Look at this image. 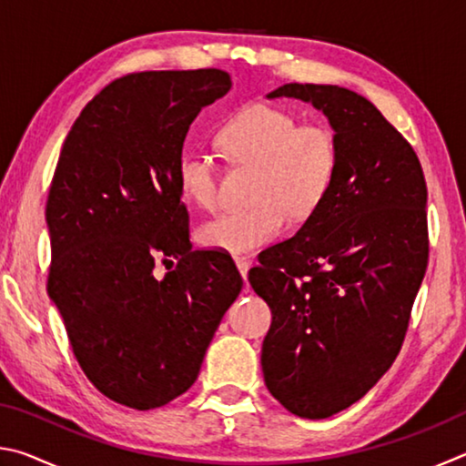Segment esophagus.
Listing matches in <instances>:
<instances>
[{
	"instance_id": "34e87169",
	"label": "esophagus",
	"mask_w": 466,
	"mask_h": 466,
	"mask_svg": "<svg viewBox=\"0 0 466 466\" xmlns=\"http://www.w3.org/2000/svg\"><path fill=\"white\" fill-rule=\"evenodd\" d=\"M234 261H236V267H238V271H240V275H242V279L247 281V278H248V269H250V261L247 257H234Z\"/></svg>"
}]
</instances>
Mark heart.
<instances>
[{
  "label": "heart",
  "instance_id": "b5f03b06",
  "mask_svg": "<svg viewBox=\"0 0 466 466\" xmlns=\"http://www.w3.org/2000/svg\"><path fill=\"white\" fill-rule=\"evenodd\" d=\"M218 144L232 164L255 167L247 209L222 211L197 230L203 248L230 255L250 252L279 238L288 214L309 218L325 201L339 168V139L327 123H299L289 110L252 102L224 121ZM178 188L195 208L218 201L219 167L211 154L188 149L178 160Z\"/></svg>",
  "mask_w": 466,
  "mask_h": 466
}]
</instances>
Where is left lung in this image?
Instances as JSON below:
<instances>
[{
	"instance_id": "left-lung-1",
	"label": "left lung",
	"mask_w": 466,
	"mask_h": 466,
	"mask_svg": "<svg viewBox=\"0 0 466 466\" xmlns=\"http://www.w3.org/2000/svg\"><path fill=\"white\" fill-rule=\"evenodd\" d=\"M281 96L325 113L339 168L319 209L258 255L248 281L273 314L261 351L267 389L289 413L325 420L399 356L428 267V187L411 144L368 98L325 84L267 94Z\"/></svg>"
}]
</instances>
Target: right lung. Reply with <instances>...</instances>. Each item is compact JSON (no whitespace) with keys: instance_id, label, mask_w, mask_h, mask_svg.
Here are the masks:
<instances>
[{"instance_id":"obj_1","label":"right lung","mask_w":466,"mask_h":466,"mask_svg":"<svg viewBox=\"0 0 466 466\" xmlns=\"http://www.w3.org/2000/svg\"><path fill=\"white\" fill-rule=\"evenodd\" d=\"M230 88L222 69L123 76L84 106L55 168L46 291L88 380L137 411L191 389L242 289L232 258L191 250L177 178L195 116ZM157 258L177 261L162 280Z\"/></svg>"}]
</instances>
